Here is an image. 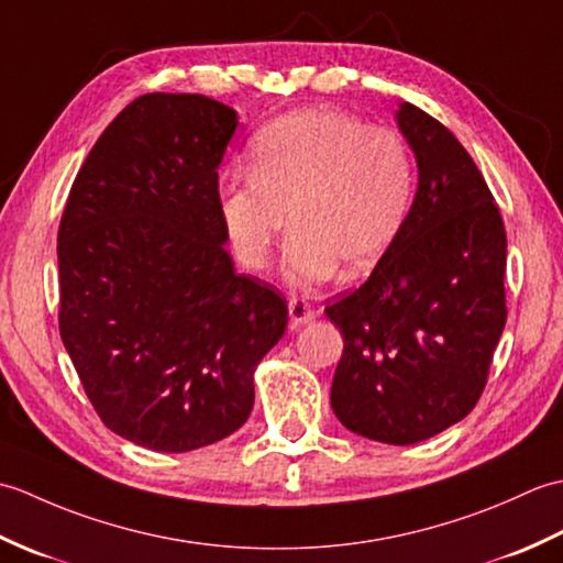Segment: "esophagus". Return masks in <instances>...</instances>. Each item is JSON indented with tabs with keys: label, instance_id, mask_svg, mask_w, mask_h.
Segmentation results:
<instances>
[{
	"label": "esophagus",
	"instance_id": "1",
	"mask_svg": "<svg viewBox=\"0 0 563 563\" xmlns=\"http://www.w3.org/2000/svg\"><path fill=\"white\" fill-rule=\"evenodd\" d=\"M288 309H290V319H292L295 327L307 324L309 319L317 317V309H314L312 305H309V302L305 300V297H290Z\"/></svg>",
	"mask_w": 563,
	"mask_h": 563
}]
</instances>
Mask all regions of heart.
Segmentation results:
<instances>
[{
    "label": "heart",
    "mask_w": 563,
    "mask_h": 563,
    "mask_svg": "<svg viewBox=\"0 0 563 563\" xmlns=\"http://www.w3.org/2000/svg\"><path fill=\"white\" fill-rule=\"evenodd\" d=\"M413 198L409 145L336 109H305L249 145V174L224 176L218 208L236 258L263 271L288 227L283 275L297 288L375 268L397 242Z\"/></svg>",
    "instance_id": "heart-1"
}]
</instances>
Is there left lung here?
I'll use <instances>...</instances> for the list:
<instances>
[{"label": "left lung", "mask_w": 563, "mask_h": 563, "mask_svg": "<svg viewBox=\"0 0 563 563\" xmlns=\"http://www.w3.org/2000/svg\"><path fill=\"white\" fill-rule=\"evenodd\" d=\"M418 190L369 278L327 307L343 333L331 409L353 433L411 445L470 413L506 327V227L482 172L433 115L401 103Z\"/></svg>", "instance_id": "8db88e82"}]
</instances>
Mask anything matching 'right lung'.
<instances>
[{
    "label": "right lung",
    "mask_w": 563,
    "mask_h": 563,
    "mask_svg": "<svg viewBox=\"0 0 563 563\" xmlns=\"http://www.w3.org/2000/svg\"><path fill=\"white\" fill-rule=\"evenodd\" d=\"M234 130L220 101L145 93L103 130L59 220V336L101 421L157 452L232 435L288 327L285 297L224 249Z\"/></svg>",
    "instance_id": "right-lung-1"
}]
</instances>
